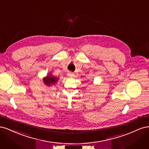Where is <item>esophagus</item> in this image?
Listing matches in <instances>:
<instances>
[{
    "instance_id": "1",
    "label": "esophagus",
    "mask_w": 149,
    "mask_h": 149,
    "mask_svg": "<svg viewBox=\"0 0 149 149\" xmlns=\"http://www.w3.org/2000/svg\"><path fill=\"white\" fill-rule=\"evenodd\" d=\"M68 76L69 78H73L74 76V74L73 73H71V72H68Z\"/></svg>"
}]
</instances>
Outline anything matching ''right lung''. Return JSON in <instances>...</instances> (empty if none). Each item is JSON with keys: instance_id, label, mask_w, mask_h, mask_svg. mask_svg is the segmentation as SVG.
Wrapping results in <instances>:
<instances>
[{"instance_id": "right-lung-1", "label": "right lung", "mask_w": 149, "mask_h": 149, "mask_svg": "<svg viewBox=\"0 0 149 149\" xmlns=\"http://www.w3.org/2000/svg\"><path fill=\"white\" fill-rule=\"evenodd\" d=\"M58 79H59V78L53 75L52 73H49L48 74H47V76L43 78V82L48 87H49L55 85L58 82Z\"/></svg>"}]
</instances>
